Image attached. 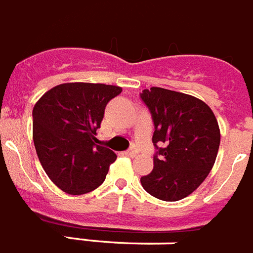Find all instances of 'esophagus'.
<instances>
[{
  "label": "esophagus",
  "instance_id": "1",
  "mask_svg": "<svg viewBox=\"0 0 253 253\" xmlns=\"http://www.w3.org/2000/svg\"><path fill=\"white\" fill-rule=\"evenodd\" d=\"M125 155L129 157H135L138 155V152H137V150H134V148H130V150L125 151Z\"/></svg>",
  "mask_w": 253,
  "mask_h": 253
}]
</instances>
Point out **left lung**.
Listing matches in <instances>:
<instances>
[{
  "instance_id": "1",
  "label": "left lung",
  "mask_w": 253,
  "mask_h": 253,
  "mask_svg": "<svg viewBox=\"0 0 253 253\" xmlns=\"http://www.w3.org/2000/svg\"><path fill=\"white\" fill-rule=\"evenodd\" d=\"M141 98L152 114V142L163 144L153 170L142 176L144 191L163 201H179L194 192L212 169L220 129L209 105L191 94L165 88L144 89Z\"/></svg>"
}]
</instances>
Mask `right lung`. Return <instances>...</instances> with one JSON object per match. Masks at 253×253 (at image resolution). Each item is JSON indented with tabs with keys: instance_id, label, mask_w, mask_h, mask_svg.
I'll return each instance as SVG.
<instances>
[{
	"instance_id": "1",
	"label": "right lung",
	"mask_w": 253,
	"mask_h": 253,
	"mask_svg": "<svg viewBox=\"0 0 253 253\" xmlns=\"http://www.w3.org/2000/svg\"><path fill=\"white\" fill-rule=\"evenodd\" d=\"M122 87L101 83H64L47 90L33 109V141L48 178L69 194L98 188L116 160L96 138L111 98Z\"/></svg>"
}]
</instances>
